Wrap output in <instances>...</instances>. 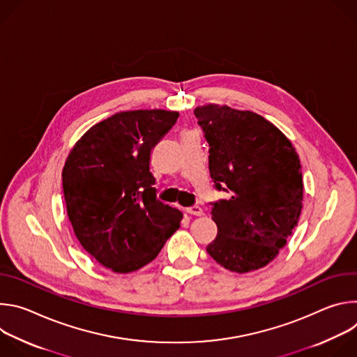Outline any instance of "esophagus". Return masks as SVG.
<instances>
[{"label":"esophagus","instance_id":"34e87169","mask_svg":"<svg viewBox=\"0 0 357 357\" xmlns=\"http://www.w3.org/2000/svg\"><path fill=\"white\" fill-rule=\"evenodd\" d=\"M188 212L190 215H193V216H202L203 215V209L200 206H197V205H193V206L188 208Z\"/></svg>","mask_w":357,"mask_h":357}]
</instances>
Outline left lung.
<instances>
[{
    "label": "left lung",
    "mask_w": 357,
    "mask_h": 357,
    "mask_svg": "<svg viewBox=\"0 0 357 357\" xmlns=\"http://www.w3.org/2000/svg\"><path fill=\"white\" fill-rule=\"evenodd\" d=\"M209 144V172L229 199L211 202L216 238L211 257L234 273L273 261L296 227L303 182L291 141L252 112L208 105L195 109Z\"/></svg>",
    "instance_id": "left-lung-1"
}]
</instances>
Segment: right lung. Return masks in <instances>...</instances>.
Wrapping results in <instances>:
<instances>
[{
  "mask_svg": "<svg viewBox=\"0 0 357 357\" xmlns=\"http://www.w3.org/2000/svg\"><path fill=\"white\" fill-rule=\"evenodd\" d=\"M176 112H121L93 126L62 172L69 220L82 247L114 273L154 260L179 229L182 213L157 199L151 152Z\"/></svg>",
  "mask_w": 357,
  "mask_h": 357,
  "instance_id": "1",
  "label": "right lung"
}]
</instances>
